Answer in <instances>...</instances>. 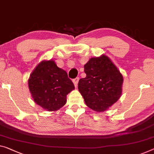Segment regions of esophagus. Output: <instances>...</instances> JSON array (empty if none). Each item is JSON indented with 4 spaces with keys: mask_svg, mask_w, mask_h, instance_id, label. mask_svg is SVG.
I'll return each mask as SVG.
<instances>
[{
    "mask_svg": "<svg viewBox=\"0 0 154 154\" xmlns=\"http://www.w3.org/2000/svg\"><path fill=\"white\" fill-rule=\"evenodd\" d=\"M79 78H75V79L73 80V82H74L75 87L77 86L78 82H79Z\"/></svg>",
    "mask_w": 154,
    "mask_h": 154,
    "instance_id": "34e87169",
    "label": "esophagus"
}]
</instances>
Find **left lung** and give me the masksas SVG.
Masks as SVG:
<instances>
[{
    "mask_svg": "<svg viewBox=\"0 0 154 154\" xmlns=\"http://www.w3.org/2000/svg\"><path fill=\"white\" fill-rule=\"evenodd\" d=\"M84 68L86 77L79 80V91L87 106L104 112L120 98L123 77L105 55L89 59Z\"/></svg>",
    "mask_w": 154,
    "mask_h": 154,
    "instance_id": "obj_1",
    "label": "left lung"
}]
</instances>
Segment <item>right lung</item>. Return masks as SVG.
I'll return each mask as SVG.
<instances>
[{"mask_svg":"<svg viewBox=\"0 0 154 154\" xmlns=\"http://www.w3.org/2000/svg\"><path fill=\"white\" fill-rule=\"evenodd\" d=\"M29 89L35 103L45 109L54 112L65 105L67 95L74 85L67 72L54 60H42L28 80Z\"/></svg>","mask_w":154,"mask_h":154,"instance_id":"obj_1","label":"right lung"}]
</instances>
